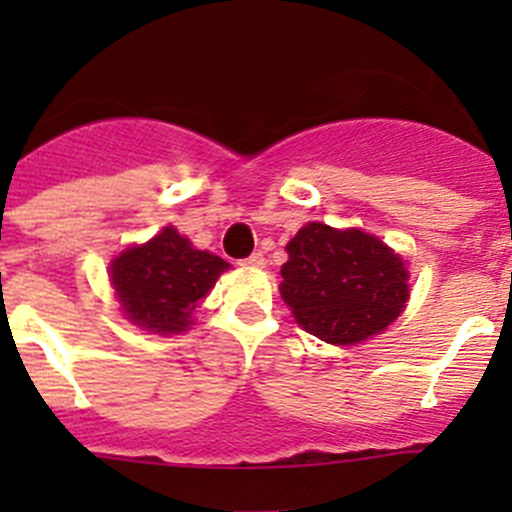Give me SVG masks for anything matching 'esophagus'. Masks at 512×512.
Masks as SVG:
<instances>
[{
  "mask_svg": "<svg viewBox=\"0 0 512 512\" xmlns=\"http://www.w3.org/2000/svg\"><path fill=\"white\" fill-rule=\"evenodd\" d=\"M242 265L252 267V270H260V267H265V255L262 252H252L247 260H242Z\"/></svg>",
  "mask_w": 512,
  "mask_h": 512,
  "instance_id": "34e87169",
  "label": "esophagus"
}]
</instances>
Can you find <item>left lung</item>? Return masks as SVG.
I'll list each match as a JSON object with an SVG mask.
<instances>
[{"label": "left lung", "mask_w": 512, "mask_h": 512, "mask_svg": "<svg viewBox=\"0 0 512 512\" xmlns=\"http://www.w3.org/2000/svg\"><path fill=\"white\" fill-rule=\"evenodd\" d=\"M280 294L304 332L337 347L381 334L409 302V270L379 237L307 223L287 242Z\"/></svg>", "instance_id": "1"}]
</instances>
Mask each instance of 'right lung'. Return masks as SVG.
<instances>
[{
    "label": "right lung",
    "instance_id": "add662e5",
    "mask_svg": "<svg viewBox=\"0 0 512 512\" xmlns=\"http://www.w3.org/2000/svg\"><path fill=\"white\" fill-rule=\"evenodd\" d=\"M223 257L195 250L173 225L146 245H131L111 262L108 277L126 319L153 334L188 332L193 312L227 270Z\"/></svg>",
    "mask_w": 512,
    "mask_h": 512
}]
</instances>
